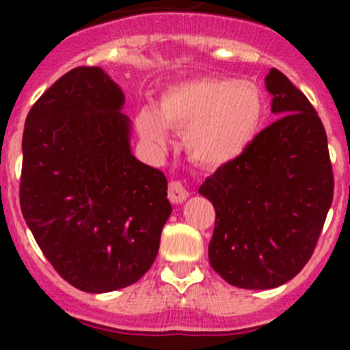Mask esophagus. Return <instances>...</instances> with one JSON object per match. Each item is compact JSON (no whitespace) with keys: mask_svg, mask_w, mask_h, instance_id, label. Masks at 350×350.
<instances>
[{"mask_svg":"<svg viewBox=\"0 0 350 350\" xmlns=\"http://www.w3.org/2000/svg\"><path fill=\"white\" fill-rule=\"evenodd\" d=\"M189 196V191L185 189V185L180 180H172L168 185V198L172 203H184Z\"/></svg>","mask_w":350,"mask_h":350,"instance_id":"34e87169","label":"esophagus"}]
</instances>
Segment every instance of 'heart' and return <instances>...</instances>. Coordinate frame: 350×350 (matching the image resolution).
<instances>
[{
    "label": "heart",
    "instance_id": "b5f03b06",
    "mask_svg": "<svg viewBox=\"0 0 350 350\" xmlns=\"http://www.w3.org/2000/svg\"><path fill=\"white\" fill-rule=\"evenodd\" d=\"M267 112L258 83L202 79L166 89L157 112L144 108L138 133L156 147L165 145L166 126L185 131V150L203 166H222L242 156L258 137Z\"/></svg>",
    "mask_w": 350,
    "mask_h": 350
}]
</instances>
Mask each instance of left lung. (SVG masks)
Listing matches in <instances>:
<instances>
[{
	"instance_id": "left-lung-1",
	"label": "left lung",
	"mask_w": 350,
	"mask_h": 350,
	"mask_svg": "<svg viewBox=\"0 0 350 350\" xmlns=\"http://www.w3.org/2000/svg\"><path fill=\"white\" fill-rule=\"evenodd\" d=\"M265 83L279 119L200 187L215 208L210 265L242 289H273L296 277L333 202L327 137L315 108L275 68Z\"/></svg>"
}]
</instances>
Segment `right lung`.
Instances as JSON below:
<instances>
[{"instance_id": "1", "label": "right lung", "mask_w": 350, "mask_h": 350, "mask_svg": "<svg viewBox=\"0 0 350 350\" xmlns=\"http://www.w3.org/2000/svg\"><path fill=\"white\" fill-rule=\"evenodd\" d=\"M122 89L98 66L40 96L23 135L21 210L54 270L85 293L140 280L172 213L165 173L131 154Z\"/></svg>"}]
</instances>
